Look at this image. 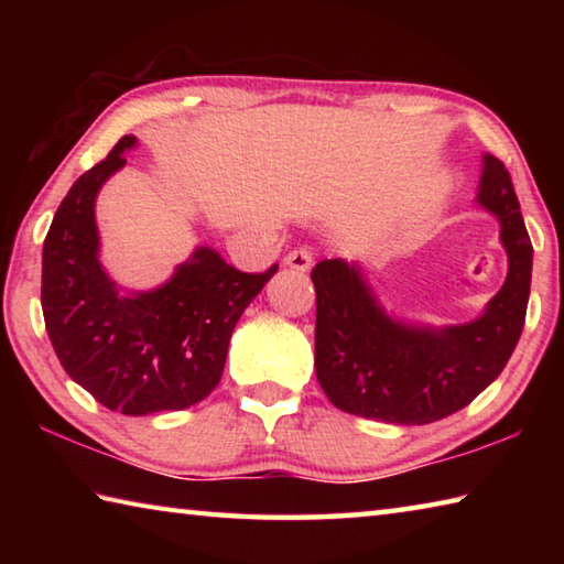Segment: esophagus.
I'll list each match as a JSON object with an SVG mask.
<instances>
[{"instance_id": "1", "label": "esophagus", "mask_w": 564, "mask_h": 564, "mask_svg": "<svg viewBox=\"0 0 564 564\" xmlns=\"http://www.w3.org/2000/svg\"><path fill=\"white\" fill-rule=\"evenodd\" d=\"M285 265H291V269H295V271H308L311 265H313V251H311V246H299V248H293V251L285 256Z\"/></svg>"}]
</instances>
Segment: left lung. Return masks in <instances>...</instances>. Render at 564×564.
<instances>
[{
  "label": "left lung",
  "mask_w": 564,
  "mask_h": 564,
  "mask_svg": "<svg viewBox=\"0 0 564 564\" xmlns=\"http://www.w3.org/2000/svg\"><path fill=\"white\" fill-rule=\"evenodd\" d=\"M477 204L498 216L510 269L488 311L465 326H405L380 308L356 265L316 263V376L333 405L383 423L425 425L473 403L502 373L524 326L532 243L510 171L495 156H485Z\"/></svg>",
  "instance_id": "left-lung-1"
}]
</instances>
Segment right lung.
I'll return each mask as SVG.
<instances>
[{
  "mask_svg": "<svg viewBox=\"0 0 564 564\" xmlns=\"http://www.w3.org/2000/svg\"><path fill=\"white\" fill-rule=\"evenodd\" d=\"M137 137L74 181L42 251V311L62 368L104 408L123 415L184 410L221 380L238 318L279 271L243 273L198 248L149 293L119 291L99 263L94 198Z\"/></svg>",
  "mask_w": 564,
  "mask_h": 564,
  "instance_id": "right-lung-1",
  "label": "right lung"
}]
</instances>
